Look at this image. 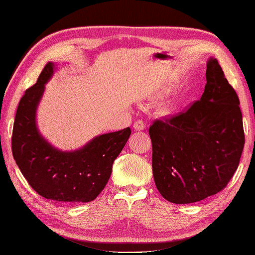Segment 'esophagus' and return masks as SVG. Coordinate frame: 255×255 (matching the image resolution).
I'll return each mask as SVG.
<instances>
[{"instance_id":"obj_1","label":"esophagus","mask_w":255,"mask_h":255,"mask_svg":"<svg viewBox=\"0 0 255 255\" xmlns=\"http://www.w3.org/2000/svg\"><path fill=\"white\" fill-rule=\"evenodd\" d=\"M145 128H146V123H145V121L140 120V119L135 121V124H134L135 130H144Z\"/></svg>"}]
</instances>
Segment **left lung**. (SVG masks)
I'll list each match as a JSON object with an SVG mask.
<instances>
[{
    "instance_id": "obj_1",
    "label": "left lung",
    "mask_w": 255,
    "mask_h": 255,
    "mask_svg": "<svg viewBox=\"0 0 255 255\" xmlns=\"http://www.w3.org/2000/svg\"><path fill=\"white\" fill-rule=\"evenodd\" d=\"M205 77L200 100L148 128L156 188L171 203H194L221 192L243 152L240 100L218 60H209Z\"/></svg>"
}]
</instances>
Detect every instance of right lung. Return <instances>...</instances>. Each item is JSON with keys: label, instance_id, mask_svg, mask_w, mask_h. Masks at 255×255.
Segmentation results:
<instances>
[{"label": "right lung", "instance_id": "add662e5", "mask_svg": "<svg viewBox=\"0 0 255 255\" xmlns=\"http://www.w3.org/2000/svg\"><path fill=\"white\" fill-rule=\"evenodd\" d=\"M52 74L53 63L48 62L20 100L12 130V154L28 184L40 196L67 203L91 202L106 187L113 161L131 130L127 127L98 136L76 152L52 147L35 124L36 108Z\"/></svg>", "mask_w": 255, "mask_h": 255}]
</instances>
